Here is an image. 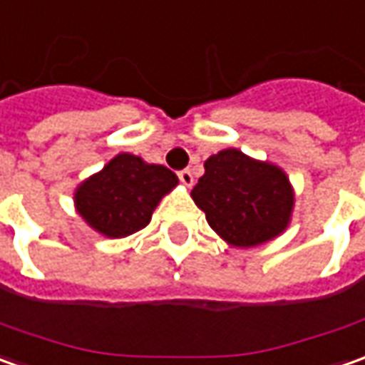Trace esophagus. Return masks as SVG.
<instances>
[{
	"instance_id": "obj_1",
	"label": "esophagus",
	"mask_w": 365,
	"mask_h": 365,
	"mask_svg": "<svg viewBox=\"0 0 365 365\" xmlns=\"http://www.w3.org/2000/svg\"><path fill=\"white\" fill-rule=\"evenodd\" d=\"M178 178H180V182L185 185V187H192V182H195V178H192V173L185 168V170H180L178 173Z\"/></svg>"
}]
</instances>
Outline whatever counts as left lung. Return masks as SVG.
I'll return each instance as SVG.
<instances>
[{
	"label": "left lung",
	"instance_id": "obj_1",
	"mask_svg": "<svg viewBox=\"0 0 365 365\" xmlns=\"http://www.w3.org/2000/svg\"><path fill=\"white\" fill-rule=\"evenodd\" d=\"M190 197L211 229L233 247H257L281 235L291 221L293 188L279 166L225 148L205 163Z\"/></svg>",
	"mask_w": 365,
	"mask_h": 365
}]
</instances>
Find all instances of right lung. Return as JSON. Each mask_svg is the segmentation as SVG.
<instances>
[{"label": "right lung", "mask_w": 365, "mask_h": 365, "mask_svg": "<svg viewBox=\"0 0 365 365\" xmlns=\"http://www.w3.org/2000/svg\"><path fill=\"white\" fill-rule=\"evenodd\" d=\"M177 185L166 166L122 153L76 188V211L104 237H128L150 222L156 205Z\"/></svg>", "instance_id": "1"}]
</instances>
